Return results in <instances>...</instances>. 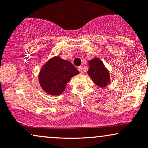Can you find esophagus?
<instances>
[{
	"mask_svg": "<svg viewBox=\"0 0 148 148\" xmlns=\"http://www.w3.org/2000/svg\"><path fill=\"white\" fill-rule=\"evenodd\" d=\"M78 70L79 71V72L81 73V74H82V73H83V67H81V66H80V67H78Z\"/></svg>",
	"mask_w": 148,
	"mask_h": 148,
	"instance_id": "34e87169",
	"label": "esophagus"
}]
</instances>
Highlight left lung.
I'll return each mask as SVG.
<instances>
[{"label":"left lung","instance_id":"1","mask_svg":"<svg viewBox=\"0 0 148 148\" xmlns=\"http://www.w3.org/2000/svg\"><path fill=\"white\" fill-rule=\"evenodd\" d=\"M89 66L88 75L90 76L97 86L101 88L106 87L108 83H110V76L103 62L99 59L95 58L89 61Z\"/></svg>","mask_w":148,"mask_h":148}]
</instances>
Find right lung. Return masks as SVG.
Instances as JSON below:
<instances>
[{"mask_svg": "<svg viewBox=\"0 0 148 148\" xmlns=\"http://www.w3.org/2000/svg\"><path fill=\"white\" fill-rule=\"evenodd\" d=\"M79 74V71L70 62L56 56L43 66L39 74V81L46 92L58 95L64 91L71 78Z\"/></svg>", "mask_w": 148, "mask_h": 148, "instance_id": "right-lung-1", "label": "right lung"}]
</instances>
